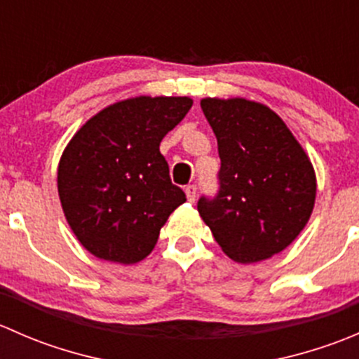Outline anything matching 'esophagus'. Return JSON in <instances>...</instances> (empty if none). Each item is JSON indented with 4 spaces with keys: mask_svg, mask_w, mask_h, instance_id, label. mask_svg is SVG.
Instances as JSON below:
<instances>
[{
    "mask_svg": "<svg viewBox=\"0 0 359 359\" xmlns=\"http://www.w3.org/2000/svg\"><path fill=\"white\" fill-rule=\"evenodd\" d=\"M196 194H198V187L194 186V184H191V186L186 187V196L191 203L196 200Z\"/></svg>",
    "mask_w": 359,
    "mask_h": 359,
    "instance_id": "1",
    "label": "esophagus"
}]
</instances>
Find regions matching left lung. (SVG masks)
<instances>
[{
	"instance_id": "left-lung-1",
	"label": "left lung",
	"mask_w": 359,
	"mask_h": 359,
	"mask_svg": "<svg viewBox=\"0 0 359 359\" xmlns=\"http://www.w3.org/2000/svg\"><path fill=\"white\" fill-rule=\"evenodd\" d=\"M219 144V193L198 212L227 257L252 264L276 255L306 227L316 175L283 119L247 99H201Z\"/></svg>"
}]
</instances>
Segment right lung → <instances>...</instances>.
<instances>
[{
	"label": "right lung",
	"instance_id": "right-lung-1",
	"mask_svg": "<svg viewBox=\"0 0 359 359\" xmlns=\"http://www.w3.org/2000/svg\"><path fill=\"white\" fill-rule=\"evenodd\" d=\"M193 106L189 97H135L107 106L69 140L57 170L64 215L92 255L135 264L153 252L186 194L170 180L163 137Z\"/></svg>",
	"mask_w": 359,
	"mask_h": 359
}]
</instances>
